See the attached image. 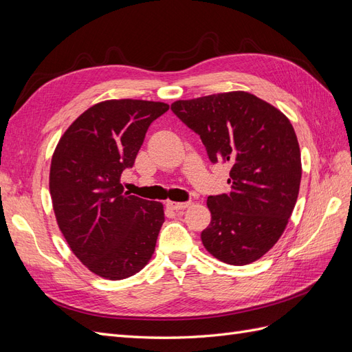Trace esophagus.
Returning a JSON list of instances; mask_svg holds the SVG:
<instances>
[{"mask_svg": "<svg viewBox=\"0 0 352 352\" xmlns=\"http://www.w3.org/2000/svg\"><path fill=\"white\" fill-rule=\"evenodd\" d=\"M192 202L188 201V202H175V201H167V207L170 210H175V211H180V210H185L188 208Z\"/></svg>", "mask_w": 352, "mask_h": 352, "instance_id": "esophagus-1", "label": "esophagus"}]
</instances>
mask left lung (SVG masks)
<instances>
[{
  "label": "left lung",
  "mask_w": 352,
  "mask_h": 352,
  "mask_svg": "<svg viewBox=\"0 0 352 352\" xmlns=\"http://www.w3.org/2000/svg\"><path fill=\"white\" fill-rule=\"evenodd\" d=\"M173 113L199 135L211 163H229V194L207 199L201 241L232 265L257 261L279 241L301 184V153L287 117L243 91L179 100Z\"/></svg>",
  "instance_id": "left-lung-1"
}]
</instances>
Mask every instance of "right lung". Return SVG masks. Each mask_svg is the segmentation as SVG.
<instances>
[{
    "instance_id": "1",
    "label": "right lung",
    "mask_w": 352,
    "mask_h": 352,
    "mask_svg": "<svg viewBox=\"0 0 352 352\" xmlns=\"http://www.w3.org/2000/svg\"><path fill=\"white\" fill-rule=\"evenodd\" d=\"M164 102L109 100L92 105L60 138L50 168L52 208L73 254L104 279L120 280L151 260L164 223L162 202L123 192L150 124Z\"/></svg>"
}]
</instances>
